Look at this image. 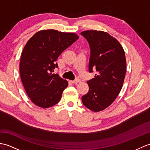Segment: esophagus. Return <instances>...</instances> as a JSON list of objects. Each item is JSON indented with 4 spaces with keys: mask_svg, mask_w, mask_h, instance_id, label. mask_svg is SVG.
<instances>
[{
    "mask_svg": "<svg viewBox=\"0 0 150 150\" xmlns=\"http://www.w3.org/2000/svg\"><path fill=\"white\" fill-rule=\"evenodd\" d=\"M80 82H81V80H80L79 79H76L75 80H74V81H71L72 83H76Z\"/></svg>",
    "mask_w": 150,
    "mask_h": 150,
    "instance_id": "1",
    "label": "esophagus"
}]
</instances>
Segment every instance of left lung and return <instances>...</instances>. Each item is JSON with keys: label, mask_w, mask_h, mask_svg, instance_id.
<instances>
[{"label": "left lung", "mask_w": 150, "mask_h": 150, "mask_svg": "<svg viewBox=\"0 0 150 150\" xmlns=\"http://www.w3.org/2000/svg\"><path fill=\"white\" fill-rule=\"evenodd\" d=\"M90 48L89 71L97 74L87 81L89 91L82 96L83 105L94 112L109 107L120 93L126 74V58L123 47L109 34L98 30L81 33Z\"/></svg>", "instance_id": "8db88e82"}]
</instances>
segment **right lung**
Instances as JSON below:
<instances>
[{"instance_id": "right-lung-1", "label": "right lung", "mask_w": 150, "mask_h": 150, "mask_svg": "<svg viewBox=\"0 0 150 150\" xmlns=\"http://www.w3.org/2000/svg\"><path fill=\"white\" fill-rule=\"evenodd\" d=\"M79 39L75 33L54 29L38 31L23 48L20 62L21 80L28 96L35 105L49 108L60 101L68 82L54 69L64 50Z\"/></svg>"}]
</instances>
